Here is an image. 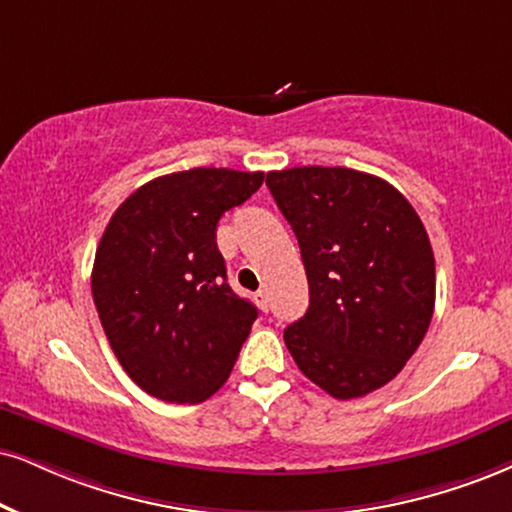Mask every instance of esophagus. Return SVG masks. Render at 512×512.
Segmentation results:
<instances>
[{
	"instance_id": "1",
	"label": "esophagus",
	"mask_w": 512,
	"mask_h": 512,
	"mask_svg": "<svg viewBox=\"0 0 512 512\" xmlns=\"http://www.w3.org/2000/svg\"><path fill=\"white\" fill-rule=\"evenodd\" d=\"M256 304L261 306L263 311H268V308H270V299H268L266 289H261V292H256Z\"/></svg>"
}]
</instances>
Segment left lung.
<instances>
[{
    "label": "left lung",
    "instance_id": "8db88e82",
    "mask_svg": "<svg viewBox=\"0 0 512 512\" xmlns=\"http://www.w3.org/2000/svg\"><path fill=\"white\" fill-rule=\"evenodd\" d=\"M266 185L299 239L311 304L285 330L308 380L358 399L403 370L434 313V254L396 187L351 168L273 170Z\"/></svg>",
    "mask_w": 512,
    "mask_h": 512
}]
</instances>
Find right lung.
<instances>
[{
    "label": "right lung",
    "instance_id": "add662e5",
    "mask_svg": "<svg viewBox=\"0 0 512 512\" xmlns=\"http://www.w3.org/2000/svg\"><path fill=\"white\" fill-rule=\"evenodd\" d=\"M263 173L192 168L161 175L116 208L97 246L92 296L118 363L168 403H199L230 377L258 318L227 285L218 220Z\"/></svg>",
    "mask_w": 512,
    "mask_h": 512
}]
</instances>
